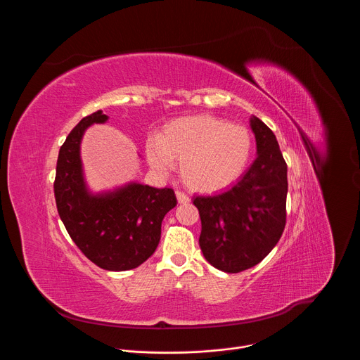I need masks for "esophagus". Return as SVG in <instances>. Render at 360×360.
I'll return each mask as SVG.
<instances>
[{
    "instance_id": "1",
    "label": "esophagus",
    "mask_w": 360,
    "mask_h": 360,
    "mask_svg": "<svg viewBox=\"0 0 360 360\" xmlns=\"http://www.w3.org/2000/svg\"><path fill=\"white\" fill-rule=\"evenodd\" d=\"M176 198H178V202H179V203H188V202H191V198H189L186 193H184L182 191H176Z\"/></svg>"
}]
</instances>
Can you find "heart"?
I'll list each match as a JSON object with an SVG mask.
<instances>
[{"label": "heart", "mask_w": 360, "mask_h": 360, "mask_svg": "<svg viewBox=\"0 0 360 360\" xmlns=\"http://www.w3.org/2000/svg\"><path fill=\"white\" fill-rule=\"evenodd\" d=\"M250 153L252 136L245 127L207 114L174 120L146 141V160L153 169L168 174L179 164L182 181L199 192L233 184Z\"/></svg>", "instance_id": "heart-1"}]
</instances>
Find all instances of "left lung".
<instances>
[{
  "label": "left lung",
  "mask_w": 360,
  "mask_h": 360,
  "mask_svg": "<svg viewBox=\"0 0 360 360\" xmlns=\"http://www.w3.org/2000/svg\"><path fill=\"white\" fill-rule=\"evenodd\" d=\"M258 157L231 189L195 196L200 217V250L212 266L238 274L258 265L286 225L288 167L275 134L250 118Z\"/></svg>",
  "instance_id": "8db88e82"
}]
</instances>
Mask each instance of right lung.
Masks as SVG:
<instances>
[{"label":"right lung","mask_w":360,"mask_h":360,"mask_svg":"<svg viewBox=\"0 0 360 360\" xmlns=\"http://www.w3.org/2000/svg\"><path fill=\"white\" fill-rule=\"evenodd\" d=\"M108 120L102 111L82 118L60 148L54 193L65 229L96 266L122 272L143 264L161 239L164 217L176 205L171 188L131 182L105 193H89L79 143L85 129Z\"/></svg>","instance_id":"1"}]
</instances>
